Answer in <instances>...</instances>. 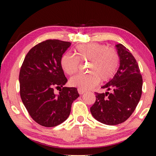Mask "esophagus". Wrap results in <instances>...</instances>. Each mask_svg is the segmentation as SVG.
Returning a JSON list of instances; mask_svg holds the SVG:
<instances>
[{
    "instance_id": "esophagus-1",
    "label": "esophagus",
    "mask_w": 156,
    "mask_h": 156,
    "mask_svg": "<svg viewBox=\"0 0 156 156\" xmlns=\"http://www.w3.org/2000/svg\"><path fill=\"white\" fill-rule=\"evenodd\" d=\"M78 92L79 94L82 95V94H83L84 92H85V91H84L83 89H78Z\"/></svg>"
}]
</instances>
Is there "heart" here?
Returning <instances> with one entry per match:
<instances>
[{
	"mask_svg": "<svg viewBox=\"0 0 156 156\" xmlns=\"http://www.w3.org/2000/svg\"><path fill=\"white\" fill-rule=\"evenodd\" d=\"M76 57L64 54L60 58V65L67 75H73L78 72L79 61H89L87 73H80L73 76L69 80L71 86L83 90L93 88L102 81L112 77L119 66L120 58L117 51L107 48L98 43L82 44L74 49Z\"/></svg>",
	"mask_w": 156,
	"mask_h": 156,
	"instance_id": "1",
	"label": "heart"
}]
</instances>
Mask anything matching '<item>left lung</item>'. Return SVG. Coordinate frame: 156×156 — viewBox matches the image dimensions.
Wrapping results in <instances>:
<instances>
[{
  "label": "left lung",
  "mask_w": 156,
  "mask_h": 156,
  "mask_svg": "<svg viewBox=\"0 0 156 156\" xmlns=\"http://www.w3.org/2000/svg\"><path fill=\"white\" fill-rule=\"evenodd\" d=\"M115 47L120 67L112 80L101 87L107 91L96 93V102L90 108L95 119L107 125H116L127 120L142 95V78L138 62L122 44H116Z\"/></svg>",
  "instance_id": "obj_1"
}]
</instances>
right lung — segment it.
Instances as JSON below:
<instances>
[{"instance_id": "obj_1", "label": "right lung", "mask_w": 156, "mask_h": 156, "mask_svg": "<svg viewBox=\"0 0 156 156\" xmlns=\"http://www.w3.org/2000/svg\"><path fill=\"white\" fill-rule=\"evenodd\" d=\"M71 43L47 40L32 47L24 59L19 74L20 94L32 119L46 127L67 119L72 104L79 97L77 89L64 87L67 82L60 58ZM54 88H62L58 94Z\"/></svg>"}]
</instances>
